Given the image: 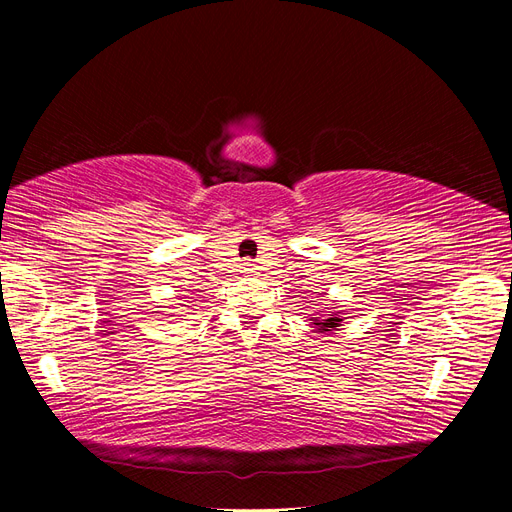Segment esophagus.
<instances>
[{
    "mask_svg": "<svg viewBox=\"0 0 512 512\" xmlns=\"http://www.w3.org/2000/svg\"><path fill=\"white\" fill-rule=\"evenodd\" d=\"M241 269H243V273H256V262L254 260H245L243 265H241Z\"/></svg>",
    "mask_w": 512,
    "mask_h": 512,
    "instance_id": "34e87169",
    "label": "esophagus"
}]
</instances>
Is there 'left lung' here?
<instances>
[{
	"instance_id": "obj_1",
	"label": "left lung",
	"mask_w": 512,
	"mask_h": 512,
	"mask_svg": "<svg viewBox=\"0 0 512 512\" xmlns=\"http://www.w3.org/2000/svg\"><path fill=\"white\" fill-rule=\"evenodd\" d=\"M339 322H342V312H331L329 318H314V329L318 333H327V331H333L335 327H339Z\"/></svg>"
}]
</instances>
